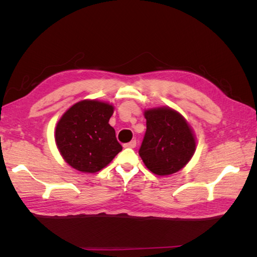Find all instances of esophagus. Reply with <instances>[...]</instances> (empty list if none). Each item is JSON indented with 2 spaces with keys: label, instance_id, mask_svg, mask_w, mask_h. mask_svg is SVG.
I'll return each instance as SVG.
<instances>
[{
  "label": "esophagus",
  "instance_id": "esophagus-1",
  "mask_svg": "<svg viewBox=\"0 0 257 257\" xmlns=\"http://www.w3.org/2000/svg\"><path fill=\"white\" fill-rule=\"evenodd\" d=\"M136 146H137V141L136 140H132L130 143L123 145V147H125V148H135Z\"/></svg>",
  "mask_w": 257,
  "mask_h": 257
}]
</instances>
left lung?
<instances>
[{
    "instance_id": "1",
    "label": "left lung",
    "mask_w": 257,
    "mask_h": 257,
    "mask_svg": "<svg viewBox=\"0 0 257 257\" xmlns=\"http://www.w3.org/2000/svg\"><path fill=\"white\" fill-rule=\"evenodd\" d=\"M147 130L139 156L146 167L158 176L181 170L195 151V138L181 114L169 107L145 111Z\"/></svg>"
}]
</instances>
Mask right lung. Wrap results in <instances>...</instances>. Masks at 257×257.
I'll return each mask as SVG.
<instances>
[{
    "instance_id": "1",
    "label": "right lung",
    "mask_w": 257,
    "mask_h": 257,
    "mask_svg": "<svg viewBox=\"0 0 257 257\" xmlns=\"http://www.w3.org/2000/svg\"><path fill=\"white\" fill-rule=\"evenodd\" d=\"M113 106L98 100L76 102L59 119L56 146L64 160L81 172L95 173L111 162L122 147L108 123Z\"/></svg>"
}]
</instances>
